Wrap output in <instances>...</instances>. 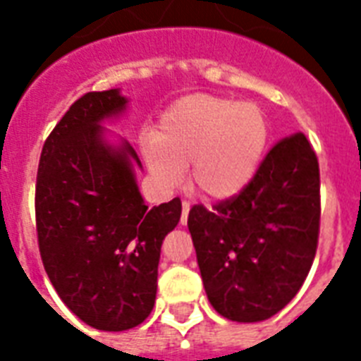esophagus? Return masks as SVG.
Returning a JSON list of instances; mask_svg holds the SVG:
<instances>
[{"label": "esophagus", "mask_w": 361, "mask_h": 361, "mask_svg": "<svg viewBox=\"0 0 361 361\" xmlns=\"http://www.w3.org/2000/svg\"><path fill=\"white\" fill-rule=\"evenodd\" d=\"M189 209H191V204L183 200L181 202V225H185L187 223V215H189Z\"/></svg>", "instance_id": "esophagus-1"}]
</instances>
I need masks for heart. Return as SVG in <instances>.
I'll return each mask as SVG.
<instances>
[{
  "label": "heart",
  "instance_id": "b5f03b06",
  "mask_svg": "<svg viewBox=\"0 0 361 361\" xmlns=\"http://www.w3.org/2000/svg\"><path fill=\"white\" fill-rule=\"evenodd\" d=\"M268 114L252 101L217 95H189L161 116L157 130L144 146L147 169L172 189L191 164V180L212 200L240 195L268 152Z\"/></svg>",
  "mask_w": 361,
  "mask_h": 361
}]
</instances>
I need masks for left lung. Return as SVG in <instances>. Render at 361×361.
<instances>
[{"label": "left lung", "mask_w": 361, "mask_h": 361, "mask_svg": "<svg viewBox=\"0 0 361 361\" xmlns=\"http://www.w3.org/2000/svg\"><path fill=\"white\" fill-rule=\"evenodd\" d=\"M204 288L219 314L260 322L302 288L319 245L320 170L303 133L275 144L249 185L187 217Z\"/></svg>", "instance_id": "left-lung-1"}]
</instances>
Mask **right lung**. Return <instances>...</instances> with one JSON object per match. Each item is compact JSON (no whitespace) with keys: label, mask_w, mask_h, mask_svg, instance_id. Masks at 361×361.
<instances>
[{"label":"right lung","mask_w":361,"mask_h":361,"mask_svg":"<svg viewBox=\"0 0 361 361\" xmlns=\"http://www.w3.org/2000/svg\"><path fill=\"white\" fill-rule=\"evenodd\" d=\"M118 90L90 92L48 135L35 185L42 266L63 303L104 331L135 328L152 313L164 236L181 217V200L147 206L135 181L138 155L110 146L101 121L121 114Z\"/></svg>","instance_id":"add662e5"}]
</instances>
